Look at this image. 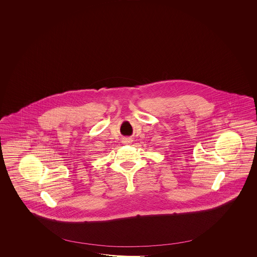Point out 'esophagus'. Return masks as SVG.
Listing matches in <instances>:
<instances>
[{
  "mask_svg": "<svg viewBox=\"0 0 257 257\" xmlns=\"http://www.w3.org/2000/svg\"><path fill=\"white\" fill-rule=\"evenodd\" d=\"M123 142H124V144H131V142H132V140L131 139H125Z\"/></svg>",
  "mask_w": 257,
  "mask_h": 257,
  "instance_id": "obj_1",
  "label": "esophagus"
}]
</instances>
